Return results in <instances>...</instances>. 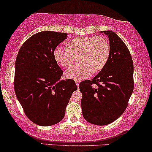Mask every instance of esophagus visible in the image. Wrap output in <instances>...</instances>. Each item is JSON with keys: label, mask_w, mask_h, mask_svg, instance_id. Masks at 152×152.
I'll return each instance as SVG.
<instances>
[{"label": "esophagus", "mask_w": 152, "mask_h": 152, "mask_svg": "<svg viewBox=\"0 0 152 152\" xmlns=\"http://www.w3.org/2000/svg\"><path fill=\"white\" fill-rule=\"evenodd\" d=\"M75 82H76V86H77V87H79V81L76 80V81H75Z\"/></svg>", "instance_id": "34e87169"}]
</instances>
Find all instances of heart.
Masks as SVG:
<instances>
[{"instance_id":"b5f03b06","label":"heart","mask_w":152,"mask_h":152,"mask_svg":"<svg viewBox=\"0 0 152 152\" xmlns=\"http://www.w3.org/2000/svg\"><path fill=\"white\" fill-rule=\"evenodd\" d=\"M110 45L103 37L83 36L70 39L66 46L58 45L53 51V58L59 66L68 67L75 56H79V63L66 70L65 76L68 79L81 80L94 73L102 71L110 56Z\"/></svg>"}]
</instances>
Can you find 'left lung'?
Wrapping results in <instances>:
<instances>
[{
	"mask_svg": "<svg viewBox=\"0 0 152 152\" xmlns=\"http://www.w3.org/2000/svg\"><path fill=\"white\" fill-rule=\"evenodd\" d=\"M103 32L110 45L108 62L91 81L86 80L79 84L83 116L98 126L110 124L123 114L134 86L133 60L127 46L113 31ZM93 83L98 87L92 88Z\"/></svg>",
	"mask_w": 152,
	"mask_h": 152,
	"instance_id": "8db88e82",
	"label": "left lung"
}]
</instances>
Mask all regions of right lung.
Returning <instances> with one entry per match:
<instances>
[{"label":"right lung","mask_w":152,"mask_h":152,"mask_svg":"<svg viewBox=\"0 0 152 152\" xmlns=\"http://www.w3.org/2000/svg\"><path fill=\"white\" fill-rule=\"evenodd\" d=\"M66 33L42 31L30 37L20 48L15 63L14 90L26 117L42 126L63 120L72 93V79L60 80L63 72L53 58Z\"/></svg>","instance_id":"obj_1"}]
</instances>
